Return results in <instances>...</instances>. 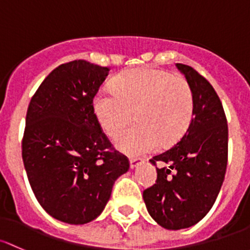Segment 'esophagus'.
Segmentation results:
<instances>
[{
	"label": "esophagus",
	"instance_id": "esophagus-1",
	"mask_svg": "<svg viewBox=\"0 0 250 250\" xmlns=\"http://www.w3.org/2000/svg\"><path fill=\"white\" fill-rule=\"evenodd\" d=\"M129 163H130V169H135V167H138L139 165H141L143 160L140 158H130Z\"/></svg>",
	"mask_w": 250,
	"mask_h": 250
}]
</instances>
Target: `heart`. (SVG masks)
<instances>
[{
	"label": "heart",
	"mask_w": 250,
	"mask_h": 250,
	"mask_svg": "<svg viewBox=\"0 0 250 250\" xmlns=\"http://www.w3.org/2000/svg\"><path fill=\"white\" fill-rule=\"evenodd\" d=\"M93 111L107 135L121 132L115 145L130 156L169 146L187 132L194 116V96L183 78L165 70L135 68L114 79V90L103 88L93 99Z\"/></svg>",
	"instance_id": "1"
}]
</instances>
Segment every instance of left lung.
<instances>
[{
    "label": "left lung",
    "mask_w": 250,
    "mask_h": 250,
    "mask_svg": "<svg viewBox=\"0 0 250 250\" xmlns=\"http://www.w3.org/2000/svg\"><path fill=\"white\" fill-rule=\"evenodd\" d=\"M176 67L193 91V121L175 146L149 159L157 181L143 194L149 215L167 230L193 227L208 213L228 165L229 132L217 92L191 67L182 63Z\"/></svg>",
    "instance_id": "1"
}]
</instances>
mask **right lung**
Instances as JSON below:
<instances>
[{
    "label": "right lung",
    "mask_w": 250,
    "mask_h": 250,
    "mask_svg": "<svg viewBox=\"0 0 250 250\" xmlns=\"http://www.w3.org/2000/svg\"><path fill=\"white\" fill-rule=\"evenodd\" d=\"M109 68L83 60L55 68L31 99L22 160L36 199L52 218L86 224L103 212L112 186L129 169L93 111Z\"/></svg>",
    "instance_id": "add662e5"
}]
</instances>
